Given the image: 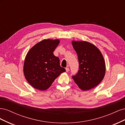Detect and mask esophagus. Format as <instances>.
I'll use <instances>...</instances> for the list:
<instances>
[{
    "label": "esophagus",
    "instance_id": "esophagus-1",
    "mask_svg": "<svg viewBox=\"0 0 125 125\" xmlns=\"http://www.w3.org/2000/svg\"><path fill=\"white\" fill-rule=\"evenodd\" d=\"M69 70V69L68 67L66 68V72H68Z\"/></svg>",
    "mask_w": 125,
    "mask_h": 125
}]
</instances>
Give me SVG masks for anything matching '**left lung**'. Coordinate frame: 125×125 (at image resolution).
Instances as JSON below:
<instances>
[{
  "label": "left lung",
  "mask_w": 125,
  "mask_h": 125,
  "mask_svg": "<svg viewBox=\"0 0 125 125\" xmlns=\"http://www.w3.org/2000/svg\"><path fill=\"white\" fill-rule=\"evenodd\" d=\"M76 52L79 70L73 79L79 88L86 91L94 88L103 80L105 74V62L99 49L86 41H72Z\"/></svg>",
  "instance_id": "1"
}]
</instances>
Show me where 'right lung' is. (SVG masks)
Returning <instances> with one entry per match:
<instances>
[{"label": "right lung", "mask_w": 125, "mask_h": 125, "mask_svg": "<svg viewBox=\"0 0 125 125\" xmlns=\"http://www.w3.org/2000/svg\"><path fill=\"white\" fill-rule=\"evenodd\" d=\"M58 39H45L33 46L25 56L23 73L26 80L34 88L47 90L66 69L60 66L59 59L53 52Z\"/></svg>", "instance_id": "obj_1"}]
</instances>
